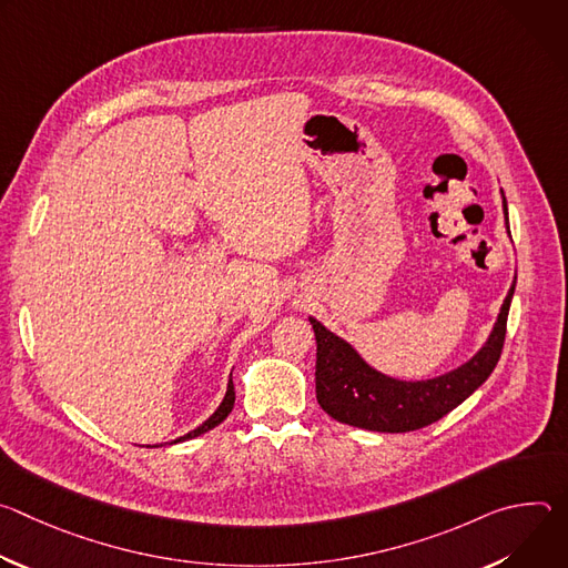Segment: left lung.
<instances>
[{
  "instance_id": "1",
  "label": "left lung",
  "mask_w": 568,
  "mask_h": 568,
  "mask_svg": "<svg viewBox=\"0 0 568 568\" xmlns=\"http://www.w3.org/2000/svg\"><path fill=\"white\" fill-rule=\"evenodd\" d=\"M501 197L508 224V204L504 191ZM515 283L501 305L488 342L478 348V353L449 373L416 382L395 379L375 371L348 342L310 316L316 337L314 379L321 409L337 423L384 434L416 432L440 420L452 409H456L460 402H465L495 371L504 351Z\"/></svg>"
}]
</instances>
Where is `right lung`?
<instances>
[{
    "mask_svg": "<svg viewBox=\"0 0 568 568\" xmlns=\"http://www.w3.org/2000/svg\"><path fill=\"white\" fill-rule=\"evenodd\" d=\"M233 402H235V390H233V379L229 377L226 393H224V397H222V402H220V407L213 412V416H209V418H206L200 427H195L193 432H189V434H184V436H180V438L171 440V445H173V443H182V440H191V438L202 436V434L211 432L213 427H217V425H220V423L231 414V409H233Z\"/></svg>",
    "mask_w": 568,
    "mask_h": 568,
    "instance_id": "right-lung-1",
    "label": "right lung"
}]
</instances>
